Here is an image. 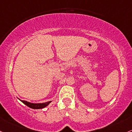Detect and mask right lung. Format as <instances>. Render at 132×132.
I'll return each instance as SVG.
<instances>
[{
  "label": "right lung",
  "instance_id": "add662e5",
  "mask_svg": "<svg viewBox=\"0 0 132 132\" xmlns=\"http://www.w3.org/2000/svg\"><path fill=\"white\" fill-rule=\"evenodd\" d=\"M20 101H22L24 104H25L26 105H27V106H29V108H32V109H42V108H44L45 107H46L47 105H50V103L52 101H47V102L43 103H32L28 102L27 101L24 100H21L19 99Z\"/></svg>",
  "mask_w": 132,
  "mask_h": 132
}]
</instances>
